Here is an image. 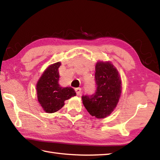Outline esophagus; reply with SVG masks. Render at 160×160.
I'll list each match as a JSON object with an SVG mask.
<instances>
[{
    "label": "esophagus",
    "mask_w": 160,
    "mask_h": 160,
    "mask_svg": "<svg viewBox=\"0 0 160 160\" xmlns=\"http://www.w3.org/2000/svg\"><path fill=\"white\" fill-rule=\"evenodd\" d=\"M75 91H76V94L78 96H80L81 94V88H76V89H75Z\"/></svg>",
    "instance_id": "1"
}]
</instances>
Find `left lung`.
<instances>
[{
  "mask_svg": "<svg viewBox=\"0 0 160 160\" xmlns=\"http://www.w3.org/2000/svg\"><path fill=\"white\" fill-rule=\"evenodd\" d=\"M96 93L83 96L82 103L87 111L96 118L108 116L117 107L122 93V80L117 69L109 61L96 64Z\"/></svg>",
  "mask_w": 160,
  "mask_h": 160,
  "instance_id": "obj_1",
  "label": "left lung"
}]
</instances>
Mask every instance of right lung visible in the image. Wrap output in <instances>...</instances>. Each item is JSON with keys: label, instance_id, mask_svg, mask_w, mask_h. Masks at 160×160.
<instances>
[{"label": "right lung", "instance_id": "1", "mask_svg": "<svg viewBox=\"0 0 160 160\" xmlns=\"http://www.w3.org/2000/svg\"><path fill=\"white\" fill-rule=\"evenodd\" d=\"M60 65V62L49 65L36 84L38 101L46 113H52L59 111L64 105V101L76 95L73 88L59 85L58 69Z\"/></svg>", "mask_w": 160, "mask_h": 160}]
</instances>
